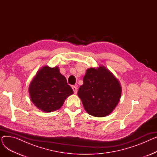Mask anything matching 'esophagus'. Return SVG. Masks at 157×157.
Instances as JSON below:
<instances>
[{
  "instance_id": "34e87169",
  "label": "esophagus",
  "mask_w": 157,
  "mask_h": 157,
  "mask_svg": "<svg viewBox=\"0 0 157 157\" xmlns=\"http://www.w3.org/2000/svg\"><path fill=\"white\" fill-rule=\"evenodd\" d=\"M72 90H73L74 93L75 94H77V92H78V88H77V87L75 86H72Z\"/></svg>"
}]
</instances>
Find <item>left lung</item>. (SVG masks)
Wrapping results in <instances>:
<instances>
[{"instance_id": "1", "label": "left lung", "mask_w": 157, "mask_h": 157, "mask_svg": "<svg viewBox=\"0 0 157 157\" xmlns=\"http://www.w3.org/2000/svg\"><path fill=\"white\" fill-rule=\"evenodd\" d=\"M121 88L118 79L103 66L90 68L78 95L86 111L96 117L110 114L120 101Z\"/></svg>"}]
</instances>
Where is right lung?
<instances>
[{"label":"right lung","instance_id":"obj_1","mask_svg":"<svg viewBox=\"0 0 157 157\" xmlns=\"http://www.w3.org/2000/svg\"><path fill=\"white\" fill-rule=\"evenodd\" d=\"M29 94L32 102L37 108L49 113L60 109L65 98L73 94V90L59 67L45 66L31 82Z\"/></svg>","mask_w":157,"mask_h":157}]
</instances>
